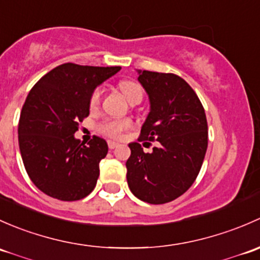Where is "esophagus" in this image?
I'll return each instance as SVG.
<instances>
[{
	"mask_svg": "<svg viewBox=\"0 0 260 260\" xmlns=\"http://www.w3.org/2000/svg\"><path fill=\"white\" fill-rule=\"evenodd\" d=\"M108 145H109V148L112 150V149L117 148V146H119V144L115 143V141H108Z\"/></svg>",
	"mask_w": 260,
	"mask_h": 260,
	"instance_id": "obj_1",
	"label": "esophagus"
}]
</instances>
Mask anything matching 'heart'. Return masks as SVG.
Segmentation results:
<instances>
[{"label":"heart","mask_w":260,"mask_h":260,"mask_svg":"<svg viewBox=\"0 0 260 260\" xmlns=\"http://www.w3.org/2000/svg\"><path fill=\"white\" fill-rule=\"evenodd\" d=\"M119 89L131 104H139L143 100L144 90L139 82L133 81V80H122V81L119 82ZM100 99L101 89L100 87H95L89 99L90 108H98V105L100 104ZM131 126H133V121L130 119H109L99 125V131L103 135L108 136V138L119 139Z\"/></svg>","instance_id":"heart-1"}]
</instances>
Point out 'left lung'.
I'll use <instances>...</instances> for the list:
<instances>
[{
  "mask_svg": "<svg viewBox=\"0 0 260 260\" xmlns=\"http://www.w3.org/2000/svg\"><path fill=\"white\" fill-rule=\"evenodd\" d=\"M148 92L150 112L139 142L160 143L150 154L138 143L129 144L126 179L136 198L165 204L188 190L202 169L208 148V122L195 91L175 74L138 70Z\"/></svg>",
  "mask_w": 260,
  "mask_h": 260,
  "instance_id": "obj_1",
  "label": "left lung"
}]
</instances>
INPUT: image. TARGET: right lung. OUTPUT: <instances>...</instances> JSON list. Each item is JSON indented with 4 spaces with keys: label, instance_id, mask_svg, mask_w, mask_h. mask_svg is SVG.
I'll return each mask as SVG.
<instances>
[{
    "label": "right lung",
    "instance_id": "obj_1",
    "mask_svg": "<svg viewBox=\"0 0 260 260\" xmlns=\"http://www.w3.org/2000/svg\"><path fill=\"white\" fill-rule=\"evenodd\" d=\"M120 69L62 63L28 92L18 121V145L32 183L49 197L75 202L95 188L108 144L93 136L85 145L74 134L89 116L92 90Z\"/></svg>",
    "mask_w": 260,
    "mask_h": 260
}]
</instances>
